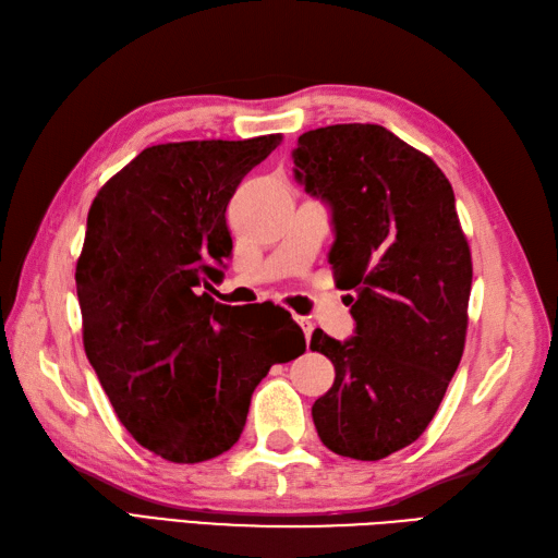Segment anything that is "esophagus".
<instances>
[{"label":"esophagus","mask_w":558,"mask_h":558,"mask_svg":"<svg viewBox=\"0 0 558 558\" xmlns=\"http://www.w3.org/2000/svg\"><path fill=\"white\" fill-rule=\"evenodd\" d=\"M294 320H296V323H299V327H302V330H304V335H306V341H311L313 327H316V325H313V320H311V318H304V316H296Z\"/></svg>","instance_id":"1"}]
</instances>
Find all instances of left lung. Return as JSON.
Listing matches in <instances>:
<instances>
[{"instance_id": "left-lung-1", "label": "left lung", "mask_w": 558, "mask_h": 558, "mask_svg": "<svg viewBox=\"0 0 558 558\" xmlns=\"http://www.w3.org/2000/svg\"><path fill=\"white\" fill-rule=\"evenodd\" d=\"M292 157L296 181L332 211L337 284L355 292V337H311L335 365L313 424L332 452L375 462L424 434L462 361L469 242L446 174L379 124L320 126Z\"/></svg>"}]
</instances>
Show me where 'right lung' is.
<instances>
[{
  "instance_id": "right-lung-1",
  "label": "right lung",
  "mask_w": 558,
  "mask_h": 558,
  "mask_svg": "<svg viewBox=\"0 0 558 558\" xmlns=\"http://www.w3.org/2000/svg\"><path fill=\"white\" fill-rule=\"evenodd\" d=\"M280 141L160 143L92 203L75 270L84 351L126 432L169 462L231 450L256 384L306 351L288 311L235 316L205 292L233 250L226 207Z\"/></svg>"
}]
</instances>
